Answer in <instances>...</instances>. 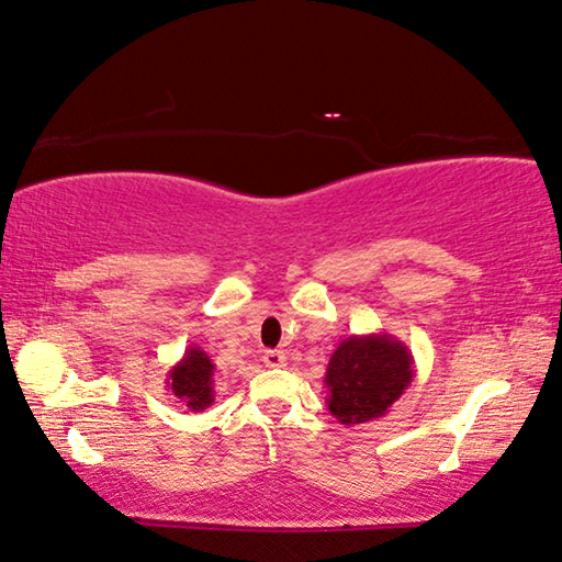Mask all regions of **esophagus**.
<instances>
[{
    "label": "esophagus",
    "mask_w": 562,
    "mask_h": 562,
    "mask_svg": "<svg viewBox=\"0 0 562 562\" xmlns=\"http://www.w3.org/2000/svg\"><path fill=\"white\" fill-rule=\"evenodd\" d=\"M262 361L267 368H282L284 363H288V353H284V350H267V353L262 356Z\"/></svg>",
    "instance_id": "1"
}]
</instances>
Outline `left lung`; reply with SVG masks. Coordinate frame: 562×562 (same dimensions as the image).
I'll list each match as a JSON object with an SVG mask.
<instances>
[{
  "mask_svg": "<svg viewBox=\"0 0 562 562\" xmlns=\"http://www.w3.org/2000/svg\"><path fill=\"white\" fill-rule=\"evenodd\" d=\"M412 381L414 356L398 338L389 333L350 335L328 361L325 401L340 424H366L386 416Z\"/></svg>",
  "mask_w": 562,
  "mask_h": 562,
  "instance_id": "left-lung-1",
  "label": "left lung"
}]
</instances>
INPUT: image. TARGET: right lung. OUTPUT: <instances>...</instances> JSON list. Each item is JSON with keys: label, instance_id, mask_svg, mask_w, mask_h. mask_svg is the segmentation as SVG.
<instances>
[{"label": "right lung", "instance_id": "add662e5", "mask_svg": "<svg viewBox=\"0 0 562 562\" xmlns=\"http://www.w3.org/2000/svg\"><path fill=\"white\" fill-rule=\"evenodd\" d=\"M166 389L179 398L189 412L201 414L214 404V363L206 350L189 346L183 350L181 361L173 363L166 373Z\"/></svg>", "mask_w": 562, "mask_h": 562}]
</instances>
